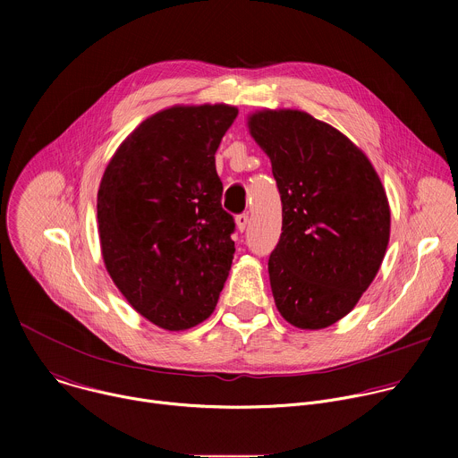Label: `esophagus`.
Returning <instances> with one entry per match:
<instances>
[{
	"label": "esophagus",
	"mask_w": 458,
	"mask_h": 458,
	"mask_svg": "<svg viewBox=\"0 0 458 458\" xmlns=\"http://www.w3.org/2000/svg\"><path fill=\"white\" fill-rule=\"evenodd\" d=\"M248 221H250L248 214H239V216L235 217V225H237V230H239V232H244V230H246V226H248Z\"/></svg>",
	"instance_id": "1"
}]
</instances>
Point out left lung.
<instances>
[{"label":"left lung","instance_id":"8db88e82","mask_svg":"<svg viewBox=\"0 0 458 458\" xmlns=\"http://www.w3.org/2000/svg\"><path fill=\"white\" fill-rule=\"evenodd\" d=\"M272 161L283 233L270 255L276 306L301 330L348 315L375 279L389 241V205L369 159L344 134L301 110L248 117Z\"/></svg>","mask_w":458,"mask_h":458}]
</instances>
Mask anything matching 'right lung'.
<instances>
[{
	"label": "right lung",
	"mask_w": 458,
	"mask_h": 458,
	"mask_svg": "<svg viewBox=\"0 0 458 458\" xmlns=\"http://www.w3.org/2000/svg\"><path fill=\"white\" fill-rule=\"evenodd\" d=\"M235 117L230 105L161 110L119 145L99 184L106 272L170 332L212 315L232 267L235 223L221 207L216 152Z\"/></svg>",
	"instance_id": "obj_1"
}]
</instances>
